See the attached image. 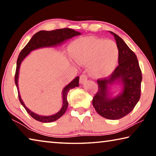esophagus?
Returning a JSON list of instances; mask_svg holds the SVG:
<instances>
[{"label": "esophagus", "mask_w": 156, "mask_h": 156, "mask_svg": "<svg viewBox=\"0 0 156 156\" xmlns=\"http://www.w3.org/2000/svg\"><path fill=\"white\" fill-rule=\"evenodd\" d=\"M87 80V76L86 74H82L80 76V83L83 84L84 83V82H86Z\"/></svg>", "instance_id": "1"}]
</instances>
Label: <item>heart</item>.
<instances>
[{"label":"heart","instance_id":"b5f03b06","mask_svg":"<svg viewBox=\"0 0 156 156\" xmlns=\"http://www.w3.org/2000/svg\"><path fill=\"white\" fill-rule=\"evenodd\" d=\"M70 49L76 61L89 65V72L95 77L109 74L117 63L118 49L112 41L93 36L84 37L73 42Z\"/></svg>","mask_w":156,"mask_h":156}]
</instances>
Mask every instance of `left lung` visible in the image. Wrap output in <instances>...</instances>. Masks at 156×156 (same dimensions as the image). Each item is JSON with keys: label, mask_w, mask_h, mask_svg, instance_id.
Segmentation results:
<instances>
[{"label": "left lung", "mask_w": 156, "mask_h": 156, "mask_svg": "<svg viewBox=\"0 0 156 156\" xmlns=\"http://www.w3.org/2000/svg\"><path fill=\"white\" fill-rule=\"evenodd\" d=\"M114 36L118 49V65L111 74L97 80L98 89L92 104L102 117L110 120L120 119L129 114L139 101L141 94L142 72L136 55L119 36ZM115 80L123 84V92L118 97L110 99L108 96V85Z\"/></svg>", "instance_id": "1"}]
</instances>
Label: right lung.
Returning <instances> with one entry per match:
<instances>
[{
    "label": "right lung",
    "instance_id": "add662e5",
    "mask_svg": "<svg viewBox=\"0 0 156 156\" xmlns=\"http://www.w3.org/2000/svg\"><path fill=\"white\" fill-rule=\"evenodd\" d=\"M80 33L74 30H72L69 28H63L58 29V30H55L52 31H40L34 34L29 43L26 44L25 47L21 50L19 56L17 59L16 62V69L15 73V83L17 87L18 93V98L20 102L21 105H23L27 112L30 114L31 117L34 119L42 122H51L57 120L65 113L67 108L68 107V101H67V94L70 89L79 86V77H76L74 80L71 82V83L63 89L62 91V99H63V105L60 110V112L56 113L55 115L50 116H43L38 114H36L34 112L27 109L25 106L24 102L21 99L19 91H18V72H19L20 65L21 62L23 59L30 54V53L36 49L41 48V47H51L57 45L60 43H62L67 39H69L73 36L80 35Z\"/></svg>",
    "mask_w": 156,
    "mask_h": 156
}]
</instances>
